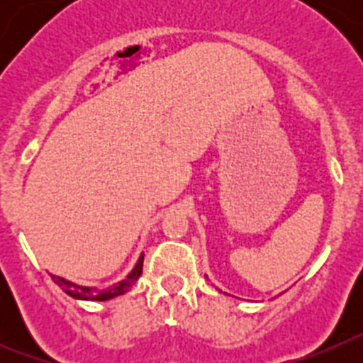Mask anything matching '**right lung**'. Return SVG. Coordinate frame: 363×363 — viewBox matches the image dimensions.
Masks as SVG:
<instances>
[{
	"label": "right lung",
	"instance_id": "add662e5",
	"mask_svg": "<svg viewBox=\"0 0 363 363\" xmlns=\"http://www.w3.org/2000/svg\"><path fill=\"white\" fill-rule=\"evenodd\" d=\"M142 269H143V255L140 256L138 264L134 265L133 271L129 272V277L125 278V280H121L120 284H114V285H111V287H105V289H96V287H83V285H76V284H72V281L65 280V278L54 277V274H50V277H52V280L56 281V284L60 285V287H62V289L65 291L69 296L78 298V300L105 301V300H111V298L120 296V294L127 293V291H129L130 287L134 285V281L140 278V274H142Z\"/></svg>",
	"mask_w": 363,
	"mask_h": 363
}]
</instances>
